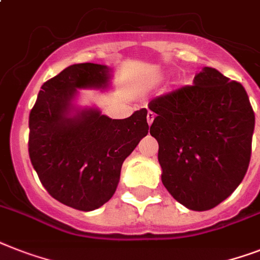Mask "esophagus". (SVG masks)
<instances>
[{
    "label": "esophagus",
    "instance_id": "obj_1",
    "mask_svg": "<svg viewBox=\"0 0 260 260\" xmlns=\"http://www.w3.org/2000/svg\"><path fill=\"white\" fill-rule=\"evenodd\" d=\"M153 119H155V113H153V112H148V113H147V121H148V125H151Z\"/></svg>",
    "mask_w": 260,
    "mask_h": 260
}]
</instances>
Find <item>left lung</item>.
<instances>
[{
    "label": "left lung",
    "instance_id": "obj_1",
    "mask_svg": "<svg viewBox=\"0 0 260 260\" xmlns=\"http://www.w3.org/2000/svg\"><path fill=\"white\" fill-rule=\"evenodd\" d=\"M149 134L159 143L161 181L180 204L207 211L242 183L251 157L255 115L243 85L214 68L192 85L153 99Z\"/></svg>",
    "mask_w": 260,
    "mask_h": 260
}]
</instances>
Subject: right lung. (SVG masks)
Wrapping results in <instances>:
<instances>
[{
    "instance_id": "right-lung-1",
    "label": "right lung",
    "mask_w": 260,
    "mask_h": 260,
    "mask_svg": "<svg viewBox=\"0 0 260 260\" xmlns=\"http://www.w3.org/2000/svg\"><path fill=\"white\" fill-rule=\"evenodd\" d=\"M105 65H71L44 82L29 115V157L49 195L65 206L93 211L111 199L124 160L148 134L147 109L112 120L89 108L69 116L77 89L107 88Z\"/></svg>"
}]
</instances>
